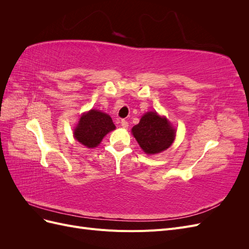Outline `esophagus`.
I'll return each instance as SVG.
<instances>
[{
  "instance_id": "34e87169",
  "label": "esophagus",
  "mask_w": 249,
  "mask_h": 249,
  "mask_svg": "<svg viewBox=\"0 0 249 249\" xmlns=\"http://www.w3.org/2000/svg\"><path fill=\"white\" fill-rule=\"evenodd\" d=\"M120 124H122V126L124 127V129H126V127L129 126V124H127V122H126V120H124V119H123L122 122H120Z\"/></svg>"
}]
</instances>
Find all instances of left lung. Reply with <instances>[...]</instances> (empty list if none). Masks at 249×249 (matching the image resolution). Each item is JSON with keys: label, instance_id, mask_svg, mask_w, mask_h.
I'll return each instance as SVG.
<instances>
[{"label": "left lung", "instance_id": "obj_1", "mask_svg": "<svg viewBox=\"0 0 249 249\" xmlns=\"http://www.w3.org/2000/svg\"><path fill=\"white\" fill-rule=\"evenodd\" d=\"M176 129L164 116L157 112H146L138 124L132 129L143 152L147 155H156L166 150L176 139Z\"/></svg>", "mask_w": 249, "mask_h": 249}]
</instances>
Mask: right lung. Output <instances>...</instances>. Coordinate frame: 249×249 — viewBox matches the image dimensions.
Returning <instances> with one entry per match:
<instances>
[{
	"mask_svg": "<svg viewBox=\"0 0 249 249\" xmlns=\"http://www.w3.org/2000/svg\"><path fill=\"white\" fill-rule=\"evenodd\" d=\"M113 130H115V124L108 114L100 110L91 109L81 115L73 130V137L87 148H93Z\"/></svg>",
	"mask_w": 249,
	"mask_h": 249,
	"instance_id": "obj_1",
	"label": "right lung"
}]
</instances>
